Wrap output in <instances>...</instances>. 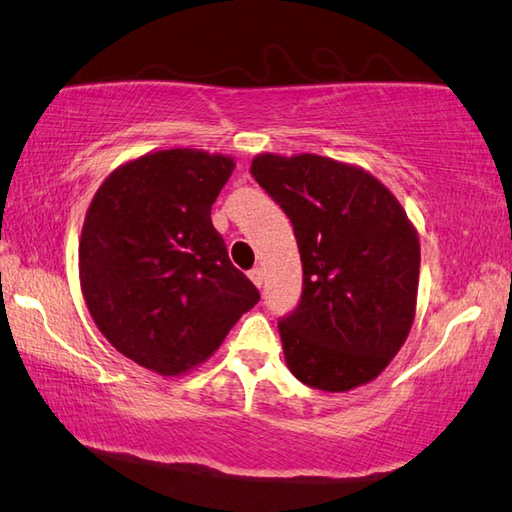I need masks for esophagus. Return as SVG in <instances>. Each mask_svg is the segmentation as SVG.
I'll use <instances>...</instances> for the list:
<instances>
[{"label":"esophagus","mask_w":512,"mask_h":512,"mask_svg":"<svg viewBox=\"0 0 512 512\" xmlns=\"http://www.w3.org/2000/svg\"><path fill=\"white\" fill-rule=\"evenodd\" d=\"M249 279H251V283L256 285V288H261V285H263V270H261V267H254V270L249 272Z\"/></svg>","instance_id":"34e87169"}]
</instances>
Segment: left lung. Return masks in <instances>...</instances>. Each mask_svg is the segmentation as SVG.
Segmentation results:
<instances>
[{
    "label": "left lung",
    "instance_id": "obj_1",
    "mask_svg": "<svg viewBox=\"0 0 512 512\" xmlns=\"http://www.w3.org/2000/svg\"><path fill=\"white\" fill-rule=\"evenodd\" d=\"M251 175L288 213L303 263L301 303L279 324L285 364L330 393L373 382L414 326V222L378 177L346 161L261 152Z\"/></svg>",
    "mask_w": 512,
    "mask_h": 512
}]
</instances>
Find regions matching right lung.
<instances>
[{"mask_svg": "<svg viewBox=\"0 0 512 512\" xmlns=\"http://www.w3.org/2000/svg\"><path fill=\"white\" fill-rule=\"evenodd\" d=\"M233 168L220 152L152 150L116 166L85 213L78 274L89 315L116 351L164 378L209 360L261 299L211 222Z\"/></svg>", "mask_w": 512, "mask_h": 512, "instance_id": "1", "label": "right lung"}]
</instances>
